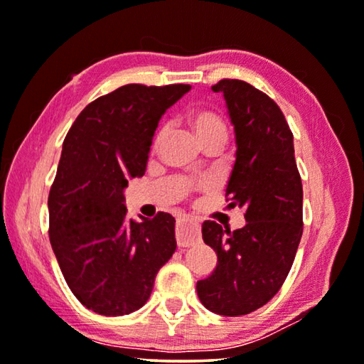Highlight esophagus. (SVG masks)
Wrapping results in <instances>:
<instances>
[{"instance_id":"1","label":"esophagus","mask_w":364,"mask_h":364,"mask_svg":"<svg viewBox=\"0 0 364 364\" xmlns=\"http://www.w3.org/2000/svg\"><path fill=\"white\" fill-rule=\"evenodd\" d=\"M199 225L189 217H180L176 222V242L178 247H191L199 242Z\"/></svg>"}]
</instances>
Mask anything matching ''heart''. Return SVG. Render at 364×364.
I'll return each mask as SVG.
<instances>
[{"instance_id":"heart-1","label":"heart","mask_w":364,"mask_h":364,"mask_svg":"<svg viewBox=\"0 0 364 364\" xmlns=\"http://www.w3.org/2000/svg\"><path fill=\"white\" fill-rule=\"evenodd\" d=\"M188 124L193 129L194 135L199 140L200 145L210 142V140H225L227 139V126L222 121V117L215 111L209 107H198L188 112ZM166 137V129H160L155 134L154 142H151V150H156ZM191 184L188 181L183 183V191H188Z\"/></svg>"}]
</instances>
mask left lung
I'll return each mask as SVG.
<instances>
[{
    "label": "left lung",
    "instance_id": "left-lung-1",
    "mask_svg": "<svg viewBox=\"0 0 364 364\" xmlns=\"http://www.w3.org/2000/svg\"><path fill=\"white\" fill-rule=\"evenodd\" d=\"M235 129V165L225 198L243 208L247 224L230 232L215 220L203 238L217 253L213 274L198 281L203 306L220 316H245L281 289L302 237V183L294 140L279 106L242 80H220Z\"/></svg>",
    "mask_w": 364,
    "mask_h": 364
}]
</instances>
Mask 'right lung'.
Returning a JSON list of instances; mask_svg holds the SVG:
<instances>
[{
    "instance_id": "1",
    "label": "right lung",
    "mask_w": 364,
    "mask_h": 364,
    "mask_svg": "<svg viewBox=\"0 0 364 364\" xmlns=\"http://www.w3.org/2000/svg\"><path fill=\"white\" fill-rule=\"evenodd\" d=\"M189 85H124L90 102L63 140L48 193V237L75 297L101 316H126L149 301L176 250L175 217H127L124 188L144 176L151 139Z\"/></svg>"
}]
</instances>
